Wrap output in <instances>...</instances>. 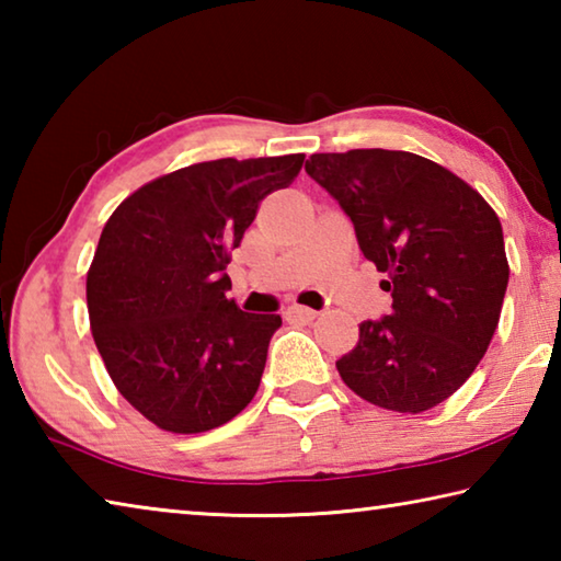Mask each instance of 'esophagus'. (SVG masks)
Returning a JSON list of instances; mask_svg holds the SVG:
<instances>
[{
    "label": "esophagus",
    "mask_w": 561,
    "mask_h": 561,
    "mask_svg": "<svg viewBox=\"0 0 561 561\" xmlns=\"http://www.w3.org/2000/svg\"><path fill=\"white\" fill-rule=\"evenodd\" d=\"M287 319H294V321H314L317 319V311L309 309V307H301V304H291V307H287Z\"/></svg>",
    "instance_id": "esophagus-1"
}]
</instances>
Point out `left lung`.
Wrapping results in <instances>:
<instances>
[{
    "mask_svg": "<svg viewBox=\"0 0 561 561\" xmlns=\"http://www.w3.org/2000/svg\"><path fill=\"white\" fill-rule=\"evenodd\" d=\"M304 170L354 222L393 297L391 314L358 327V344L336 360L341 378L388 411L443 403L500 321L510 267L495 210L450 170L405 150L314 153Z\"/></svg>",
    "mask_w": 561,
    "mask_h": 561,
    "instance_id": "8db88e82",
    "label": "left lung"
}]
</instances>
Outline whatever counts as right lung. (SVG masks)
<instances>
[{
    "mask_svg": "<svg viewBox=\"0 0 561 561\" xmlns=\"http://www.w3.org/2000/svg\"><path fill=\"white\" fill-rule=\"evenodd\" d=\"M304 153L207 160L153 180L108 217L87 277L93 341L121 396L170 433H205L257 393L279 314L242 311L230 250Z\"/></svg>",
    "mask_w": 561,
    "mask_h": 561,
    "instance_id": "1",
    "label": "right lung"
}]
</instances>
